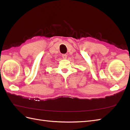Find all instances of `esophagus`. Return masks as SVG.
<instances>
[{
    "mask_svg": "<svg viewBox=\"0 0 130 130\" xmlns=\"http://www.w3.org/2000/svg\"><path fill=\"white\" fill-rule=\"evenodd\" d=\"M62 58H63V59H67L68 56H67V54H63L62 55Z\"/></svg>",
    "mask_w": 130,
    "mask_h": 130,
    "instance_id": "obj_1",
    "label": "esophagus"
}]
</instances>
